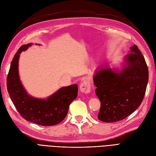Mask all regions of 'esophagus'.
Segmentation results:
<instances>
[{
    "label": "esophagus",
    "mask_w": 156,
    "mask_h": 156,
    "mask_svg": "<svg viewBox=\"0 0 156 156\" xmlns=\"http://www.w3.org/2000/svg\"><path fill=\"white\" fill-rule=\"evenodd\" d=\"M80 92L83 93H88L91 91V85L87 82L83 81L80 85Z\"/></svg>",
    "instance_id": "1"
}]
</instances>
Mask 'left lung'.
<instances>
[{"instance_id":"1","label":"left lung","mask_w":156,"mask_h":156,"mask_svg":"<svg viewBox=\"0 0 156 156\" xmlns=\"http://www.w3.org/2000/svg\"><path fill=\"white\" fill-rule=\"evenodd\" d=\"M120 68L108 64L97 68L93 75L95 93L101 105L98 119L113 122L128 117L144 98L148 81V69L137 45L130 47Z\"/></svg>"}]
</instances>
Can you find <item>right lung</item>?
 <instances>
[{"label": "right lung", "mask_w": 156, "mask_h": 156, "mask_svg": "<svg viewBox=\"0 0 156 156\" xmlns=\"http://www.w3.org/2000/svg\"><path fill=\"white\" fill-rule=\"evenodd\" d=\"M32 44L23 45L15 54L7 78L8 91L15 107L24 119L41 126H54L66 117L70 104L78 96V85L61 87L47 98L29 94L20 80L19 59L20 54Z\"/></svg>", "instance_id": "1"}]
</instances>
